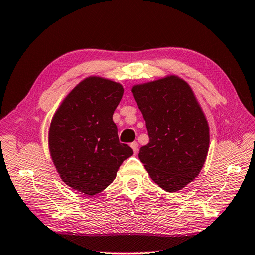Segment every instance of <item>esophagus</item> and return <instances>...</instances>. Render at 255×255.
<instances>
[{
  "instance_id": "34e87169",
  "label": "esophagus",
  "mask_w": 255,
  "mask_h": 255,
  "mask_svg": "<svg viewBox=\"0 0 255 255\" xmlns=\"http://www.w3.org/2000/svg\"><path fill=\"white\" fill-rule=\"evenodd\" d=\"M138 146H139V144H138V142H136V141H133V142L130 143V147L132 148V150H133L134 153L138 152Z\"/></svg>"
}]
</instances>
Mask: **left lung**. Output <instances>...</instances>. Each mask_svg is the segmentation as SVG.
<instances>
[{
  "label": "left lung",
  "mask_w": 255,
  "mask_h": 255,
  "mask_svg": "<svg viewBox=\"0 0 255 255\" xmlns=\"http://www.w3.org/2000/svg\"><path fill=\"white\" fill-rule=\"evenodd\" d=\"M131 92L149 136L139 159L164 191L181 190L200 173L210 143L209 124L196 95L177 75L136 84Z\"/></svg>",
  "instance_id": "1"
}]
</instances>
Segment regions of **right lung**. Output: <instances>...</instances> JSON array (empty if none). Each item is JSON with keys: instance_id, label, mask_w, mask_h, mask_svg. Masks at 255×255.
<instances>
[{"instance_id": "right-lung-1", "label": "right lung", "mask_w": 255, "mask_h": 255, "mask_svg": "<svg viewBox=\"0 0 255 255\" xmlns=\"http://www.w3.org/2000/svg\"><path fill=\"white\" fill-rule=\"evenodd\" d=\"M121 83L89 76L63 99L48 129V149L62 181L85 196L105 190L132 149L118 140L113 114Z\"/></svg>"}]
</instances>
